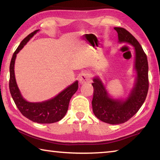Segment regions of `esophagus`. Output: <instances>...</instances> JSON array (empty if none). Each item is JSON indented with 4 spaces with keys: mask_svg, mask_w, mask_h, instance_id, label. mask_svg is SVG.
<instances>
[{
    "mask_svg": "<svg viewBox=\"0 0 160 160\" xmlns=\"http://www.w3.org/2000/svg\"><path fill=\"white\" fill-rule=\"evenodd\" d=\"M91 77L89 73L87 72H83L80 74L79 77V82L81 85H83V84L86 83H89L91 82Z\"/></svg>",
    "mask_w": 160,
    "mask_h": 160,
    "instance_id": "obj_1",
    "label": "esophagus"
}]
</instances>
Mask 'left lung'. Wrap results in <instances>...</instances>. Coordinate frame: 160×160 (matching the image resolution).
Returning a JSON list of instances; mask_svg holds the SVG:
<instances>
[{
	"instance_id": "obj_1",
	"label": "left lung",
	"mask_w": 160,
	"mask_h": 160,
	"mask_svg": "<svg viewBox=\"0 0 160 160\" xmlns=\"http://www.w3.org/2000/svg\"><path fill=\"white\" fill-rule=\"evenodd\" d=\"M120 42H127L135 48V69L137 78L135 86L129 98L125 101L114 100L109 97L101 81L94 78L92 101V109L96 117L106 123L122 124L132 118L138 111L146 100L149 88L148 63L147 56L140 43L125 28L115 27Z\"/></svg>"
}]
</instances>
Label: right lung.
I'll use <instances>...</instances> for the list:
<instances>
[{"instance_id":"right-lung-1","label":"right lung","mask_w":160,"mask_h":160,"mask_svg":"<svg viewBox=\"0 0 160 160\" xmlns=\"http://www.w3.org/2000/svg\"><path fill=\"white\" fill-rule=\"evenodd\" d=\"M38 30L32 32L22 40L19 47L14 52L10 65V92L16 106L22 114L34 122L50 124L57 122L64 117L68 108L70 100L78 88V82H74L63 90L57 97L41 103H30L22 97L17 85L14 76V62L17 54L22 50L27 42Z\"/></svg>"}]
</instances>
